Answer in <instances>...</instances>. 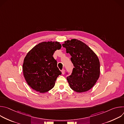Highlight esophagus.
<instances>
[{"instance_id":"34e87169","label":"esophagus","mask_w":124,"mask_h":124,"mask_svg":"<svg viewBox=\"0 0 124 124\" xmlns=\"http://www.w3.org/2000/svg\"><path fill=\"white\" fill-rule=\"evenodd\" d=\"M61 72H62V75H64V74H65V70H64V69H63V70H62Z\"/></svg>"}]
</instances>
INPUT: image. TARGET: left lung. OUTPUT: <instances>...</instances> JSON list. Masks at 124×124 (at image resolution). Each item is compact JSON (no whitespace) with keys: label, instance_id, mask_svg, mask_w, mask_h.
<instances>
[{"label":"left lung","instance_id":"obj_1","mask_svg":"<svg viewBox=\"0 0 124 124\" xmlns=\"http://www.w3.org/2000/svg\"><path fill=\"white\" fill-rule=\"evenodd\" d=\"M69 53L74 68L67 79L70 88L78 93L91 89L99 78L100 64L95 53L85 43L76 39L62 44Z\"/></svg>","mask_w":124,"mask_h":124}]
</instances>
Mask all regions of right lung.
I'll return each instance as SVG.
<instances>
[{
	"label": "right lung",
	"instance_id": "1",
	"mask_svg": "<svg viewBox=\"0 0 124 124\" xmlns=\"http://www.w3.org/2000/svg\"><path fill=\"white\" fill-rule=\"evenodd\" d=\"M61 46L57 41L43 42L27 54L23 65V74L27 84L33 90L44 93L54 87L61 72L53 55Z\"/></svg>",
	"mask_w": 124,
	"mask_h": 124
}]
</instances>
